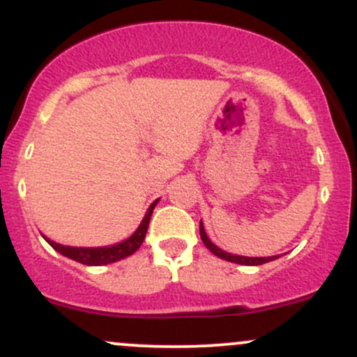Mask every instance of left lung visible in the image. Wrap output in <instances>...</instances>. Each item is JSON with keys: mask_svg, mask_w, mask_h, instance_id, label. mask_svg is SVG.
<instances>
[{"mask_svg": "<svg viewBox=\"0 0 357 357\" xmlns=\"http://www.w3.org/2000/svg\"><path fill=\"white\" fill-rule=\"evenodd\" d=\"M199 235H202V240L203 243L206 245V248H210L211 253H215L216 257L223 258V260H228V261H233V264H240V265H261V264H267V261H272L278 258L275 257H240V255H231V253L228 252H223V250L216 247V245H213L210 238L206 236V231H204V227H203V221L199 223Z\"/></svg>", "mask_w": 357, "mask_h": 357, "instance_id": "left-lung-1", "label": "left lung"}]
</instances>
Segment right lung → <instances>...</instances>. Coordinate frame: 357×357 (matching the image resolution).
<instances>
[{
    "label": "right lung",
    "mask_w": 357,
    "mask_h": 357,
    "mask_svg": "<svg viewBox=\"0 0 357 357\" xmlns=\"http://www.w3.org/2000/svg\"><path fill=\"white\" fill-rule=\"evenodd\" d=\"M158 203V199L151 204L149 210H147L144 220L142 223L139 225V228L134 233L132 236L122 241V243L112 245V247H104V248H75V247H65V245L55 243V241H50L47 238L48 243L52 245L56 252L61 253V255L72 258V260L80 261L84 265H107L112 264V261L121 260V258H126L129 255H132L136 250L141 247L142 241L146 238L147 233V227H149V220L151 215H153V210Z\"/></svg>",
    "instance_id": "obj_1"
}]
</instances>
